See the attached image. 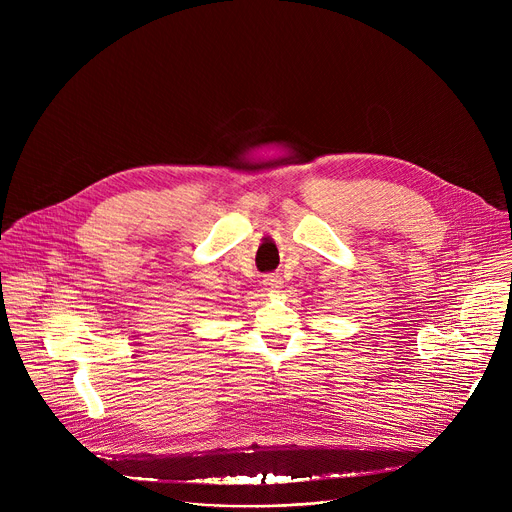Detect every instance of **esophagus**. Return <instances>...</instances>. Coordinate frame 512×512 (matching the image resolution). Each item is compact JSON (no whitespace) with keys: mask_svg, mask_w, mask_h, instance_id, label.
<instances>
[{"mask_svg":"<svg viewBox=\"0 0 512 512\" xmlns=\"http://www.w3.org/2000/svg\"><path fill=\"white\" fill-rule=\"evenodd\" d=\"M281 277L279 275H265V279H263V287L267 289V291H275V289H279L281 287Z\"/></svg>","mask_w":512,"mask_h":512,"instance_id":"obj_1","label":"esophagus"}]
</instances>
